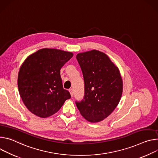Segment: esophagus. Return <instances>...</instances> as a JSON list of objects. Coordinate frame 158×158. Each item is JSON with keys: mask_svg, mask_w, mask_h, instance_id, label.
<instances>
[{"mask_svg": "<svg viewBox=\"0 0 158 158\" xmlns=\"http://www.w3.org/2000/svg\"><path fill=\"white\" fill-rule=\"evenodd\" d=\"M69 92L70 94H71V96L73 97V94H74V93H73V90L72 89H70L69 90Z\"/></svg>", "mask_w": 158, "mask_h": 158, "instance_id": "1", "label": "esophagus"}]
</instances>
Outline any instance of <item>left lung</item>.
Returning <instances> with one entry per match:
<instances>
[{"label":"left lung","mask_w":158,"mask_h":158,"mask_svg":"<svg viewBox=\"0 0 158 158\" xmlns=\"http://www.w3.org/2000/svg\"><path fill=\"white\" fill-rule=\"evenodd\" d=\"M84 80L85 94L75 103L88 121L98 122L107 117L117 106L122 94V80L118 68L107 55L97 50L76 56Z\"/></svg>","instance_id":"8db88e82"}]
</instances>
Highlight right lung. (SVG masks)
I'll list each match as a JSON object with an SVG mask.
<instances>
[{"instance_id":"right-lung-1","label":"right lung","mask_w":158,"mask_h":158,"mask_svg":"<svg viewBox=\"0 0 158 158\" xmlns=\"http://www.w3.org/2000/svg\"><path fill=\"white\" fill-rule=\"evenodd\" d=\"M73 56L71 52L44 48L23 63L17 85L23 103L31 112L42 118L49 117L71 98L63 87L60 69Z\"/></svg>"}]
</instances>
